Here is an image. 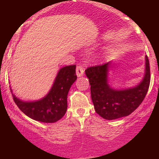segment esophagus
<instances>
[{"label":"esophagus","instance_id":"1","mask_svg":"<svg viewBox=\"0 0 159 159\" xmlns=\"http://www.w3.org/2000/svg\"><path fill=\"white\" fill-rule=\"evenodd\" d=\"M84 74V67L81 65H78L77 67H76V75H77L78 77H80V76H82Z\"/></svg>","mask_w":159,"mask_h":159}]
</instances>
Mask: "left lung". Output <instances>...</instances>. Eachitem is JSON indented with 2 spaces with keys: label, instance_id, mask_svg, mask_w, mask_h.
I'll return each instance as SVG.
<instances>
[{
  "label": "left lung",
  "instance_id": "1",
  "mask_svg": "<svg viewBox=\"0 0 159 159\" xmlns=\"http://www.w3.org/2000/svg\"><path fill=\"white\" fill-rule=\"evenodd\" d=\"M109 63L88 67L85 70L90 84L91 98L96 112L106 120L129 116L135 111L148 92L150 83V67L146 56V73L141 83L134 88L116 90L107 84Z\"/></svg>",
  "mask_w": 159,
  "mask_h": 159
}]
</instances>
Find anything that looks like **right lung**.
Masks as SVG:
<instances>
[{
  "label": "right lung",
  "instance_id": "obj_1",
  "mask_svg": "<svg viewBox=\"0 0 159 159\" xmlns=\"http://www.w3.org/2000/svg\"><path fill=\"white\" fill-rule=\"evenodd\" d=\"M75 67V65L66 66L60 69L52 90L43 99L25 102L12 94L16 105L25 115L36 121L50 123L58 121L66 112L67 95L77 79Z\"/></svg>",
  "mask_w": 159,
  "mask_h": 159
}]
</instances>
